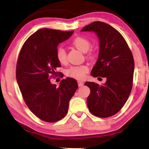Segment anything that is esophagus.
<instances>
[{"instance_id":"esophagus-1","label":"esophagus","mask_w":149,"mask_h":149,"mask_svg":"<svg viewBox=\"0 0 149 149\" xmlns=\"http://www.w3.org/2000/svg\"><path fill=\"white\" fill-rule=\"evenodd\" d=\"M83 84H84V83H83L82 81H78V85L79 87H82Z\"/></svg>"}]
</instances>
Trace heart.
<instances>
[{"mask_svg":"<svg viewBox=\"0 0 149 149\" xmlns=\"http://www.w3.org/2000/svg\"><path fill=\"white\" fill-rule=\"evenodd\" d=\"M72 44L77 49L80 50L83 53L87 52L91 47V42L87 38L83 36H77L72 40ZM87 56L90 58L94 57V52H89ZM56 58L61 64H65L67 60L66 51L64 48L59 47L56 50ZM89 71V67L87 65H80V66H71L66 70L67 76L72 77L78 80H83L86 77L87 73Z\"/></svg>","mask_w":149,"mask_h":149,"instance_id":"b5f03b06","label":"heart"}]
</instances>
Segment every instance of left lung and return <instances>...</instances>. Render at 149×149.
Segmentation results:
<instances>
[{
	"label": "left lung",
	"instance_id": "8db88e82",
	"mask_svg": "<svg viewBox=\"0 0 149 149\" xmlns=\"http://www.w3.org/2000/svg\"><path fill=\"white\" fill-rule=\"evenodd\" d=\"M81 31L93 32L98 37V58L91 75L107 79L102 85L93 82L85 83L90 89L87 107L96 117H111L122 109L131 93L134 71L133 56L123 36L108 24L94 22Z\"/></svg>",
	"mask_w": 149,
	"mask_h": 149
}]
</instances>
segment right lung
Segmentation results:
<instances>
[{"label":"right lung","instance_id":"obj_1","mask_svg":"<svg viewBox=\"0 0 149 149\" xmlns=\"http://www.w3.org/2000/svg\"><path fill=\"white\" fill-rule=\"evenodd\" d=\"M73 32L38 30L24 42L18 56L16 79L22 96L30 111L44 121L53 123L64 118L69 101L78 88L72 78L62 79L58 87L49 79L61 66L56 58L58 45Z\"/></svg>","mask_w":149,"mask_h":149}]
</instances>
